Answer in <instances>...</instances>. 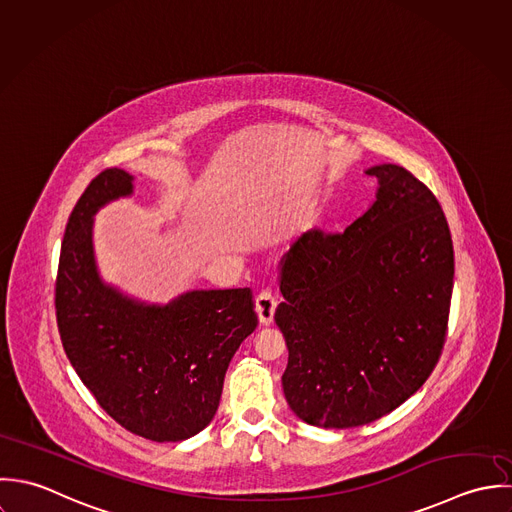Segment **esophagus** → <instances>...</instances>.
Wrapping results in <instances>:
<instances>
[{
	"label": "esophagus",
	"mask_w": 512,
	"mask_h": 512,
	"mask_svg": "<svg viewBox=\"0 0 512 512\" xmlns=\"http://www.w3.org/2000/svg\"><path fill=\"white\" fill-rule=\"evenodd\" d=\"M277 295L273 293V291H269V289H265V291H261L259 295H257V299H255V310H257V314H259V320H261V324H273V318H275V310H277Z\"/></svg>",
	"instance_id": "1"
}]
</instances>
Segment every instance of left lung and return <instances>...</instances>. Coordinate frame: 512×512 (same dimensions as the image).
Instances as JSON below:
<instances>
[{
  "label": "left lung",
  "mask_w": 512,
  "mask_h": 512,
  "mask_svg": "<svg viewBox=\"0 0 512 512\" xmlns=\"http://www.w3.org/2000/svg\"><path fill=\"white\" fill-rule=\"evenodd\" d=\"M366 174L380 184L368 211L344 233L310 229L281 261L283 392L297 417L326 429L402 406L447 334L455 255L441 205L402 166Z\"/></svg>",
  "instance_id": "left-lung-1"
}]
</instances>
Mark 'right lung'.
<instances>
[{
    "instance_id": "add662e5",
    "label": "right lung",
    "mask_w": 512,
    "mask_h": 512,
    "mask_svg": "<svg viewBox=\"0 0 512 512\" xmlns=\"http://www.w3.org/2000/svg\"><path fill=\"white\" fill-rule=\"evenodd\" d=\"M132 180L108 168L75 205L55 283L57 326L75 372L116 423L150 441H184L213 419L227 366L257 328L253 293L190 291L148 305L106 285L93 217L130 196Z\"/></svg>"
}]
</instances>
